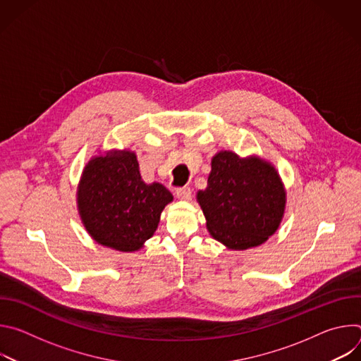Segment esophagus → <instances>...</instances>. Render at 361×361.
<instances>
[{"mask_svg":"<svg viewBox=\"0 0 361 361\" xmlns=\"http://www.w3.org/2000/svg\"><path fill=\"white\" fill-rule=\"evenodd\" d=\"M176 194H177V197H178L180 200H184V201L191 200V188H190V187H181V188H177Z\"/></svg>","mask_w":361,"mask_h":361,"instance_id":"1","label":"esophagus"}]
</instances>
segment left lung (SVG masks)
<instances>
[{
	"instance_id": "8db88e82",
	"label": "left lung",
	"mask_w": 361,
	"mask_h": 361,
	"mask_svg": "<svg viewBox=\"0 0 361 361\" xmlns=\"http://www.w3.org/2000/svg\"><path fill=\"white\" fill-rule=\"evenodd\" d=\"M197 200L210 234L233 250L263 244L277 230L286 192L277 171L260 159L221 151L212 161L207 188Z\"/></svg>"
}]
</instances>
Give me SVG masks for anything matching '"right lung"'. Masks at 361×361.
I'll use <instances>...</instances> for the list:
<instances>
[{
	"instance_id": "add662e5",
	"label": "right lung",
	"mask_w": 361,
	"mask_h": 361,
	"mask_svg": "<svg viewBox=\"0 0 361 361\" xmlns=\"http://www.w3.org/2000/svg\"><path fill=\"white\" fill-rule=\"evenodd\" d=\"M171 192L145 184L134 152L92 159L81 177L78 210L91 237L120 251H135L156 231Z\"/></svg>"
}]
</instances>
